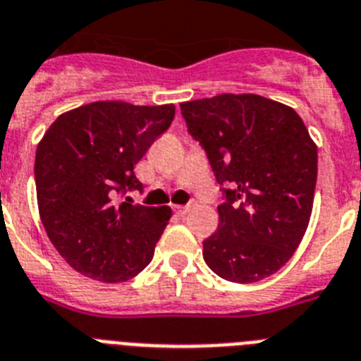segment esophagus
Masks as SVG:
<instances>
[{"mask_svg":"<svg viewBox=\"0 0 361 361\" xmlns=\"http://www.w3.org/2000/svg\"><path fill=\"white\" fill-rule=\"evenodd\" d=\"M194 203H189V205H176L174 207V212H178V214H185V212L190 211V207H192Z\"/></svg>","mask_w":361,"mask_h":361,"instance_id":"1","label":"esophagus"}]
</instances>
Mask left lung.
Returning a JSON list of instances; mask_svg holds the SVG:
<instances>
[{
  "label": "left lung",
  "mask_w": 361,
  "mask_h": 361,
  "mask_svg": "<svg viewBox=\"0 0 361 361\" xmlns=\"http://www.w3.org/2000/svg\"><path fill=\"white\" fill-rule=\"evenodd\" d=\"M180 109L224 198L203 259L234 283L274 274L311 219L318 149L305 123L294 109L256 94H219Z\"/></svg>",
  "instance_id": "left-lung-1"
}]
</instances>
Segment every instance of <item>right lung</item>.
I'll return each instance as SVG.
<instances>
[{
	"label": "right lung",
	"mask_w": 361,
	"mask_h": 361,
	"mask_svg": "<svg viewBox=\"0 0 361 361\" xmlns=\"http://www.w3.org/2000/svg\"><path fill=\"white\" fill-rule=\"evenodd\" d=\"M174 112V105L89 103L59 116L37 145L39 216L56 250L83 276L127 281L154 256L172 211L118 198L143 192L134 165Z\"/></svg>",
	"instance_id": "obj_1"
}]
</instances>
